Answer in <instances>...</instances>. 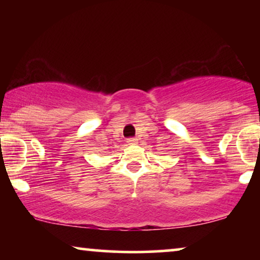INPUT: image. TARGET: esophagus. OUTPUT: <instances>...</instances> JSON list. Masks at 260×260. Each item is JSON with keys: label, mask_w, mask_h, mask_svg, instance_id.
<instances>
[{"label": "esophagus", "mask_w": 260, "mask_h": 260, "mask_svg": "<svg viewBox=\"0 0 260 260\" xmlns=\"http://www.w3.org/2000/svg\"><path fill=\"white\" fill-rule=\"evenodd\" d=\"M137 142H138V140H137V138H129V140H127V143H129V144H136L137 143Z\"/></svg>", "instance_id": "34e87169"}]
</instances>
